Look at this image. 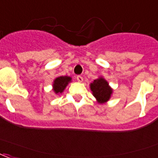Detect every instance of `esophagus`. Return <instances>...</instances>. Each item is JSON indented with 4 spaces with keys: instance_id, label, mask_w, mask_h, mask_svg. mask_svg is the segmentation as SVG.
I'll list each match as a JSON object with an SVG mask.
<instances>
[{
    "instance_id": "34e87169",
    "label": "esophagus",
    "mask_w": 158,
    "mask_h": 158,
    "mask_svg": "<svg viewBox=\"0 0 158 158\" xmlns=\"http://www.w3.org/2000/svg\"><path fill=\"white\" fill-rule=\"evenodd\" d=\"M76 79H77V80H78V82L79 83H82L83 82V77L82 76H80V75H78L77 77H76Z\"/></svg>"
}]
</instances>
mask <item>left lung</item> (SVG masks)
<instances>
[{
    "label": "left lung",
    "instance_id": "obj_1",
    "mask_svg": "<svg viewBox=\"0 0 158 158\" xmlns=\"http://www.w3.org/2000/svg\"><path fill=\"white\" fill-rule=\"evenodd\" d=\"M89 88L97 102L100 105L108 102L113 94V89L109 85L108 81L102 76L90 83Z\"/></svg>",
    "mask_w": 158,
    "mask_h": 158
}]
</instances>
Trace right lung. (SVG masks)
<instances>
[{
  "label": "right lung",
  "instance_id": "right-lung-1",
  "mask_svg": "<svg viewBox=\"0 0 158 158\" xmlns=\"http://www.w3.org/2000/svg\"><path fill=\"white\" fill-rule=\"evenodd\" d=\"M72 82V78L69 76H59L52 82V91L57 95L62 94L66 89L68 85Z\"/></svg>",
  "mask_w": 158,
  "mask_h": 158
}]
</instances>
